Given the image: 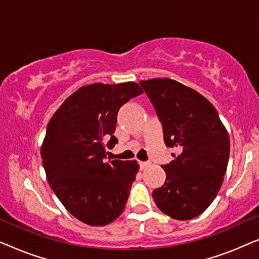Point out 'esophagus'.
Instances as JSON below:
<instances>
[{
	"label": "esophagus",
	"mask_w": 259,
	"mask_h": 259,
	"mask_svg": "<svg viewBox=\"0 0 259 259\" xmlns=\"http://www.w3.org/2000/svg\"><path fill=\"white\" fill-rule=\"evenodd\" d=\"M139 166H140V169H145V168H147L148 166H150V162H148V161H140Z\"/></svg>",
	"instance_id": "obj_1"
}]
</instances>
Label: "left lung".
Masks as SVG:
<instances>
[{
    "instance_id": "8db88e82",
    "label": "left lung",
    "mask_w": 259,
    "mask_h": 259,
    "mask_svg": "<svg viewBox=\"0 0 259 259\" xmlns=\"http://www.w3.org/2000/svg\"><path fill=\"white\" fill-rule=\"evenodd\" d=\"M153 104L168 147L180 154L162 166L165 184L152 193L159 210L189 221L210 206L221 189L230 154V138L217 109L197 91L168 79L139 82Z\"/></svg>"
}]
</instances>
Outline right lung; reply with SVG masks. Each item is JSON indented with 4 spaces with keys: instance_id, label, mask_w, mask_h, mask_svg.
Listing matches in <instances>:
<instances>
[{
    "instance_id": "add662e5",
    "label": "right lung",
    "mask_w": 259,
    "mask_h": 259,
    "mask_svg": "<svg viewBox=\"0 0 259 259\" xmlns=\"http://www.w3.org/2000/svg\"><path fill=\"white\" fill-rule=\"evenodd\" d=\"M144 91L136 82L92 83L63 101L49 120L41 146L47 180L69 213L84 224L104 226L126 206L139 171L137 160L105 162L114 147L116 115ZM105 137H109L105 145Z\"/></svg>"
}]
</instances>
